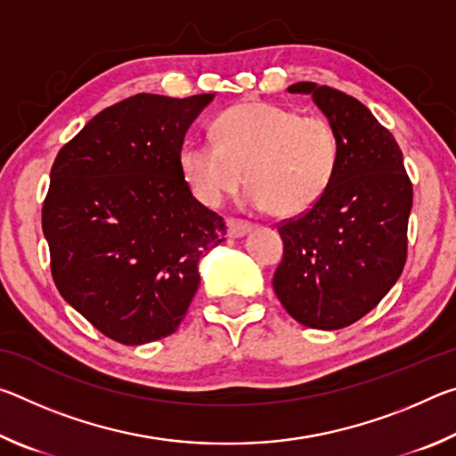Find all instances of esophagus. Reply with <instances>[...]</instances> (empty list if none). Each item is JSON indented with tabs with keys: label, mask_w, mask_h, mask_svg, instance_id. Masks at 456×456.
I'll return each mask as SVG.
<instances>
[{
	"label": "esophagus",
	"mask_w": 456,
	"mask_h": 456,
	"mask_svg": "<svg viewBox=\"0 0 456 456\" xmlns=\"http://www.w3.org/2000/svg\"><path fill=\"white\" fill-rule=\"evenodd\" d=\"M253 229L251 223L241 219H227V235L229 237H243Z\"/></svg>",
	"instance_id": "obj_1"
}]
</instances>
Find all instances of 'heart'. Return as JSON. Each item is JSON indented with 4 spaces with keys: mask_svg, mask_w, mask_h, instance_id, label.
Returning a JSON list of instances; mask_svg holds the SVG:
<instances>
[{
    "mask_svg": "<svg viewBox=\"0 0 456 456\" xmlns=\"http://www.w3.org/2000/svg\"><path fill=\"white\" fill-rule=\"evenodd\" d=\"M215 144L187 142L181 151L184 181L200 203L219 207L243 183L247 200L277 217L315 207L336 179L342 144L323 117H299L269 102H243L211 125Z\"/></svg>",
    "mask_w": 456,
    "mask_h": 456,
    "instance_id": "b5f03b06",
    "label": "heart"
}]
</instances>
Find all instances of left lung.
<instances>
[{
    "instance_id": "obj_1",
    "label": "left lung",
    "mask_w": 456,
    "mask_h": 456,
    "mask_svg": "<svg viewBox=\"0 0 456 456\" xmlns=\"http://www.w3.org/2000/svg\"><path fill=\"white\" fill-rule=\"evenodd\" d=\"M342 144L336 179L318 205L283 221V259L273 289L293 320L315 330H339L374 310L406 264L412 183L403 151L374 114L344 92L297 82Z\"/></svg>"
}]
</instances>
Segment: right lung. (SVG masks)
<instances>
[{"label": "right lung", "instance_id": "obj_1", "mask_svg": "<svg viewBox=\"0 0 456 456\" xmlns=\"http://www.w3.org/2000/svg\"><path fill=\"white\" fill-rule=\"evenodd\" d=\"M215 94H136L61 146L42 207L61 297L114 342L171 336L199 289V259L225 221L181 171L189 126Z\"/></svg>", "mask_w": 456, "mask_h": 456}]
</instances>
